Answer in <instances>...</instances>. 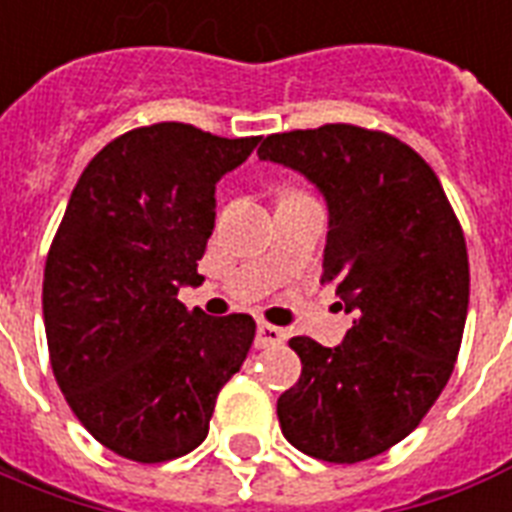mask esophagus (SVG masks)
<instances>
[{
    "instance_id": "34e87169",
    "label": "esophagus",
    "mask_w": 512,
    "mask_h": 512,
    "mask_svg": "<svg viewBox=\"0 0 512 512\" xmlns=\"http://www.w3.org/2000/svg\"><path fill=\"white\" fill-rule=\"evenodd\" d=\"M285 341V330L275 325H267V322H259V330H256V349H269V346H280Z\"/></svg>"
}]
</instances>
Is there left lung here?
Instances as JSON below:
<instances>
[{"mask_svg": "<svg viewBox=\"0 0 512 512\" xmlns=\"http://www.w3.org/2000/svg\"><path fill=\"white\" fill-rule=\"evenodd\" d=\"M261 161L327 203L322 282L357 312L338 346L290 338L301 378L277 399L282 436L325 463H362L418 428L455 370L468 317L465 237L410 145L351 124L269 134Z\"/></svg>", "mask_w": 512, "mask_h": 512, "instance_id": "1", "label": "left lung"}]
</instances>
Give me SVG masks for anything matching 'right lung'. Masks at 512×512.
<instances>
[{
  "label": "right lung",
  "instance_id": "add662e5",
  "mask_svg": "<svg viewBox=\"0 0 512 512\" xmlns=\"http://www.w3.org/2000/svg\"><path fill=\"white\" fill-rule=\"evenodd\" d=\"M259 140L142 126L102 147L73 187L44 267L49 362L73 415L126 460L198 447L248 357L253 317L187 312L177 293L203 280L216 182Z\"/></svg>",
  "mask_w": 512,
  "mask_h": 512
}]
</instances>
